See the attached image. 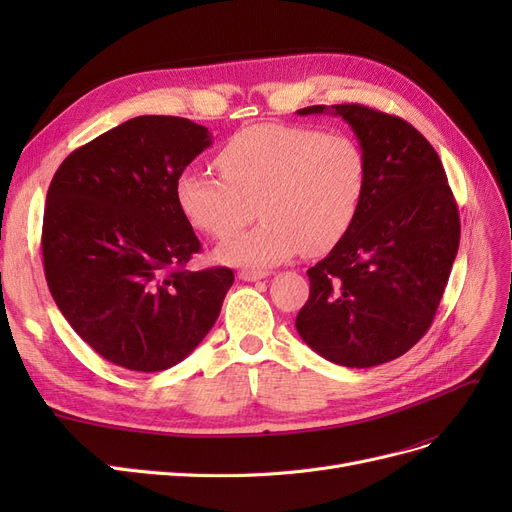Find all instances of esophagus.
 <instances>
[{"mask_svg":"<svg viewBox=\"0 0 512 512\" xmlns=\"http://www.w3.org/2000/svg\"><path fill=\"white\" fill-rule=\"evenodd\" d=\"M237 277L243 282H256V280H265L267 271H239Z\"/></svg>","mask_w":512,"mask_h":512,"instance_id":"1","label":"esophagus"}]
</instances>
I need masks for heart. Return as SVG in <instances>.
<instances>
[{
  "mask_svg": "<svg viewBox=\"0 0 512 512\" xmlns=\"http://www.w3.org/2000/svg\"><path fill=\"white\" fill-rule=\"evenodd\" d=\"M224 179L183 170L177 200L188 222L222 239L249 223L263 224L222 241L215 258L245 269H269L297 256L331 252L363 207L369 166L359 141L309 126L258 123L230 136L215 156Z\"/></svg>",
  "mask_w": 512,
  "mask_h": 512,
  "instance_id": "obj_1",
  "label": "heart"
}]
</instances>
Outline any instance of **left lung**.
<instances>
[{
	"label": "left lung",
	"instance_id": "left-lung-1",
	"mask_svg": "<svg viewBox=\"0 0 512 512\" xmlns=\"http://www.w3.org/2000/svg\"><path fill=\"white\" fill-rule=\"evenodd\" d=\"M350 123L369 166L359 218L307 271L303 342L344 367L406 354L431 327L459 250V211L444 166L408 121L363 104L307 106Z\"/></svg>",
	"mask_w": 512,
	"mask_h": 512
}]
</instances>
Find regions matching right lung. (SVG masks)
<instances>
[{"mask_svg": "<svg viewBox=\"0 0 512 512\" xmlns=\"http://www.w3.org/2000/svg\"><path fill=\"white\" fill-rule=\"evenodd\" d=\"M211 145L205 126L134 117L72 151L49 185L46 284L59 312L106 361L162 371L211 331L235 275L188 271L200 241L177 179Z\"/></svg>", "mask_w": 512, "mask_h": 512, "instance_id": "obj_1", "label": "right lung"}]
</instances>
